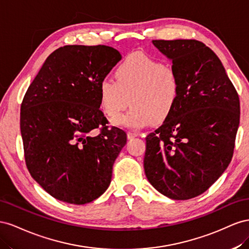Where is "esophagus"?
Segmentation results:
<instances>
[{
    "label": "esophagus",
    "instance_id": "1",
    "mask_svg": "<svg viewBox=\"0 0 249 249\" xmlns=\"http://www.w3.org/2000/svg\"><path fill=\"white\" fill-rule=\"evenodd\" d=\"M139 136V133L136 132V131H128L127 132V138H128V140H131V139H134L136 137Z\"/></svg>",
    "mask_w": 249,
    "mask_h": 249
}]
</instances>
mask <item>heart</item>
Here are the masks:
<instances>
[{
    "label": "heart",
    "mask_w": 249,
    "mask_h": 249,
    "mask_svg": "<svg viewBox=\"0 0 249 249\" xmlns=\"http://www.w3.org/2000/svg\"><path fill=\"white\" fill-rule=\"evenodd\" d=\"M116 81L99 85L100 106L106 116L118 117L128 104L130 110L113 121L117 126L141 128L152 121L160 123L174 109L179 96L175 70L150 56L136 52L127 56L115 72Z\"/></svg>",
    "instance_id": "obj_1"
}]
</instances>
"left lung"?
Wrapping results in <instances>:
<instances>
[{
    "label": "left lung",
    "instance_id": "left-lung-1",
    "mask_svg": "<svg viewBox=\"0 0 249 249\" xmlns=\"http://www.w3.org/2000/svg\"><path fill=\"white\" fill-rule=\"evenodd\" d=\"M179 79L170 116L146 138L144 170L160 194L187 200L202 194L229 167L240 101L218 56L195 39L152 40Z\"/></svg>",
    "mask_w": 249,
    "mask_h": 249
}]
</instances>
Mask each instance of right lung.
Returning <instances> with one entry per match:
<instances>
[{"mask_svg":"<svg viewBox=\"0 0 249 249\" xmlns=\"http://www.w3.org/2000/svg\"><path fill=\"white\" fill-rule=\"evenodd\" d=\"M122 58L107 46H65L49 55L20 106L28 170L60 201L85 204L109 187L126 133L108 129L99 85ZM103 126L96 137L90 131Z\"/></svg>","mask_w":249,"mask_h":249,"instance_id":"add662e5","label":"right lung"}]
</instances>
